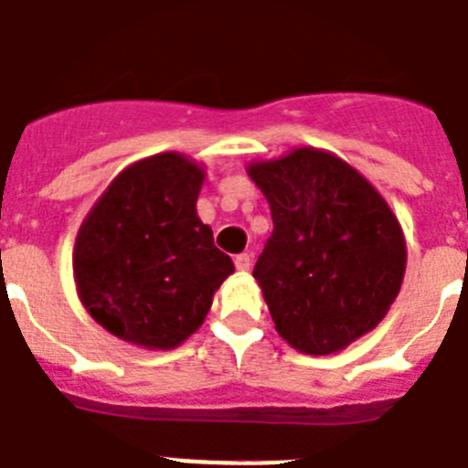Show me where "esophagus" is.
I'll list each match as a JSON object with an SVG mask.
<instances>
[{
	"mask_svg": "<svg viewBox=\"0 0 468 468\" xmlns=\"http://www.w3.org/2000/svg\"><path fill=\"white\" fill-rule=\"evenodd\" d=\"M234 264H237L239 271L246 273V271H250V267H252V257L248 255V252H241V255L234 257Z\"/></svg>",
	"mask_w": 468,
	"mask_h": 468,
	"instance_id": "esophagus-1",
	"label": "esophagus"
}]
</instances>
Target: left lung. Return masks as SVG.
Returning <instances> with one entry per match:
<instances>
[{
	"mask_svg": "<svg viewBox=\"0 0 468 468\" xmlns=\"http://www.w3.org/2000/svg\"><path fill=\"white\" fill-rule=\"evenodd\" d=\"M273 231L257 257L276 332L306 355H332L385 318L401 290L399 220L357 169L327 150L297 148L252 162Z\"/></svg>",
	"mask_w": 468,
	"mask_h": 468,
	"instance_id": "left-lung-1",
	"label": "left lung"
}]
</instances>
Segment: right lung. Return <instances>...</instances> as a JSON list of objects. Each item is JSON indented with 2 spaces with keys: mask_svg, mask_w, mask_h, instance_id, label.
<instances>
[{
  "mask_svg": "<svg viewBox=\"0 0 468 468\" xmlns=\"http://www.w3.org/2000/svg\"><path fill=\"white\" fill-rule=\"evenodd\" d=\"M204 169L160 153L120 171L83 220L76 290L106 332L148 350L181 346L204 323L231 257L197 216Z\"/></svg>",
  "mask_w": 468,
  "mask_h": 468,
  "instance_id": "1",
  "label": "right lung"
}]
</instances>
